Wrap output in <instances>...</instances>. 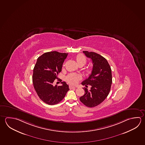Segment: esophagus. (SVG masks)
<instances>
[{
  "instance_id": "34e87169",
  "label": "esophagus",
  "mask_w": 145,
  "mask_h": 145,
  "mask_svg": "<svg viewBox=\"0 0 145 145\" xmlns=\"http://www.w3.org/2000/svg\"><path fill=\"white\" fill-rule=\"evenodd\" d=\"M77 86H72V85H70L69 86V88L70 89H73V88H76Z\"/></svg>"
}]
</instances>
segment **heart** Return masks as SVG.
Segmentation results:
<instances>
[{
    "instance_id": "obj_1",
    "label": "heart",
    "mask_w": 145,
    "mask_h": 145,
    "mask_svg": "<svg viewBox=\"0 0 145 145\" xmlns=\"http://www.w3.org/2000/svg\"><path fill=\"white\" fill-rule=\"evenodd\" d=\"M76 60L77 63L79 65H84L86 64V61H87L86 57L82 54H79L76 56ZM85 72H86V73L87 75H89L92 72V69L91 68H88V69H86ZM80 78L78 75H76L75 74H69L68 76H67L66 80L70 83L74 84H76V83L78 82Z\"/></svg>"
}]
</instances>
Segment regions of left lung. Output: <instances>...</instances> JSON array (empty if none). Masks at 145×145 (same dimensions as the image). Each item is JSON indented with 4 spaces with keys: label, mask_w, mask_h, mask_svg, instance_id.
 I'll return each instance as SVG.
<instances>
[{
    "label": "left lung",
    "mask_w": 145,
    "mask_h": 145,
    "mask_svg": "<svg viewBox=\"0 0 145 145\" xmlns=\"http://www.w3.org/2000/svg\"><path fill=\"white\" fill-rule=\"evenodd\" d=\"M85 56L92 60L91 74L82 83L87 88L91 86L88 90L84 87V95L80 97V100L88 107H94L105 100L110 92L112 84L111 69L108 61L102 56L94 52L83 51Z\"/></svg>",
    "instance_id": "obj_1"
}]
</instances>
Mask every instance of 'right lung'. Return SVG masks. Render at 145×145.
<instances>
[{"label": "right lung", "instance_id": "obj_1", "mask_svg": "<svg viewBox=\"0 0 145 145\" xmlns=\"http://www.w3.org/2000/svg\"><path fill=\"white\" fill-rule=\"evenodd\" d=\"M67 55L68 53L53 51L44 53L37 59L33 69V83L40 99L48 105L60 102L69 90L66 82H62L61 86L53 85Z\"/></svg>", "mask_w": 145, "mask_h": 145}]
</instances>
